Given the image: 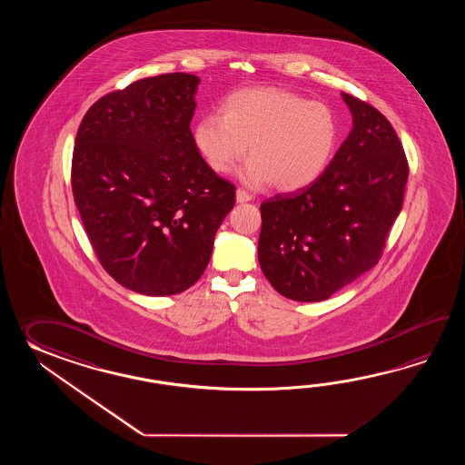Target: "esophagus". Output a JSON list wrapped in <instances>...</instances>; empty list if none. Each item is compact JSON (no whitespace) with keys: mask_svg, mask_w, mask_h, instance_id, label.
<instances>
[{"mask_svg":"<svg viewBox=\"0 0 465 465\" xmlns=\"http://www.w3.org/2000/svg\"><path fill=\"white\" fill-rule=\"evenodd\" d=\"M252 199V196L246 193L244 189H237L236 191V201L237 203H249Z\"/></svg>","mask_w":465,"mask_h":465,"instance_id":"esophagus-1","label":"esophagus"}]
</instances>
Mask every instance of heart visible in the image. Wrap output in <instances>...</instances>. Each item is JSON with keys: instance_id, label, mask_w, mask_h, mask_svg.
<instances>
[{"instance_id": "heart-1", "label": "heart", "mask_w": 465, "mask_h": 465, "mask_svg": "<svg viewBox=\"0 0 465 465\" xmlns=\"http://www.w3.org/2000/svg\"><path fill=\"white\" fill-rule=\"evenodd\" d=\"M332 109L282 88H249L229 96L221 114H206L194 128V143L209 168L232 171L246 156L242 181L252 188L272 183L277 191L312 184L336 149Z\"/></svg>"}]
</instances>
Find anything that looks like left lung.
Instances as JSON below:
<instances>
[{
  "instance_id": "8db88e82",
  "label": "left lung",
  "mask_w": 465,
  "mask_h": 465,
  "mask_svg": "<svg viewBox=\"0 0 465 465\" xmlns=\"http://www.w3.org/2000/svg\"><path fill=\"white\" fill-rule=\"evenodd\" d=\"M352 129L307 188L261 204L259 264L279 294L326 301L376 266L402 209L409 166L386 116L342 93Z\"/></svg>"
}]
</instances>
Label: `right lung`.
Here are the masks:
<instances>
[{"mask_svg": "<svg viewBox=\"0 0 465 465\" xmlns=\"http://www.w3.org/2000/svg\"><path fill=\"white\" fill-rule=\"evenodd\" d=\"M199 78L169 73L98 99L79 124L73 196L89 242L121 286L171 296L203 276L236 188L191 133Z\"/></svg>", "mask_w": 465, "mask_h": 465, "instance_id": "add662e5", "label": "right lung"}]
</instances>
